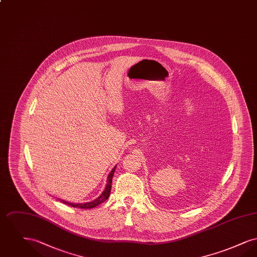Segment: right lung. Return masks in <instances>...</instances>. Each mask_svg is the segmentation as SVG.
<instances>
[{
	"instance_id": "right-lung-1",
	"label": "right lung",
	"mask_w": 257,
	"mask_h": 257,
	"mask_svg": "<svg viewBox=\"0 0 257 257\" xmlns=\"http://www.w3.org/2000/svg\"><path fill=\"white\" fill-rule=\"evenodd\" d=\"M115 168H116V166L111 170L110 174L108 175V182H107L105 190L93 201L86 202V203H72V202H67L65 200H62V199H60V200H61V202H63L64 204H67V205L72 206V207L81 208V209H91V208L96 207L99 204H101L104 201H106L108 199V197L110 196V189H111V180H112V176H113V173H114V171H115Z\"/></svg>"
}]
</instances>
